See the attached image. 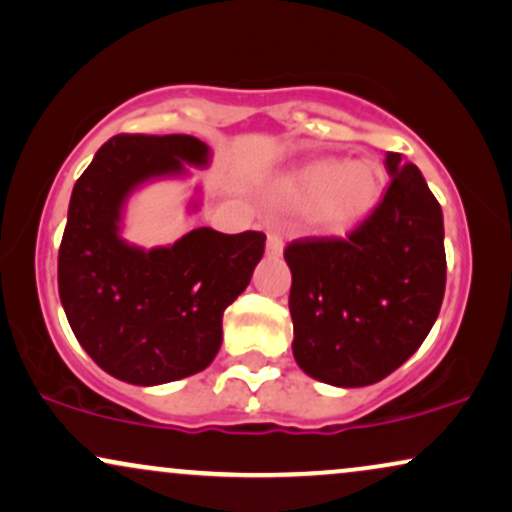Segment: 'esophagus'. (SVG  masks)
<instances>
[{
    "label": "esophagus",
    "mask_w": 512,
    "mask_h": 512,
    "mask_svg": "<svg viewBox=\"0 0 512 512\" xmlns=\"http://www.w3.org/2000/svg\"><path fill=\"white\" fill-rule=\"evenodd\" d=\"M267 252L269 255H281L283 252V238L278 231H271V234L267 236Z\"/></svg>",
    "instance_id": "1"
}]
</instances>
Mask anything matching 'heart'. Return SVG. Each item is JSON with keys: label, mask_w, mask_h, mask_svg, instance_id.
Listing matches in <instances>:
<instances>
[{"label": "heart", "mask_w": 512, "mask_h": 512, "mask_svg": "<svg viewBox=\"0 0 512 512\" xmlns=\"http://www.w3.org/2000/svg\"><path fill=\"white\" fill-rule=\"evenodd\" d=\"M385 191L383 167L373 160L321 158L283 174L276 196L290 208L312 210L323 231L345 234L378 208Z\"/></svg>", "instance_id": "1"}]
</instances>
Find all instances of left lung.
Wrapping results in <instances>:
<instances>
[{
  "label": "left lung",
  "instance_id": "8db88e82",
  "mask_svg": "<svg viewBox=\"0 0 512 512\" xmlns=\"http://www.w3.org/2000/svg\"><path fill=\"white\" fill-rule=\"evenodd\" d=\"M390 186L347 238H297L283 250L293 286V354L321 383L364 387L428 338L446 286L444 219L423 174L385 155Z\"/></svg>",
  "mask_w": 512,
  "mask_h": 512
}]
</instances>
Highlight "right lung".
Returning a JSON list of instances; mask_svg holds the SVG:
<instances>
[{"label": "right lung", "mask_w": 512, "mask_h": 512, "mask_svg": "<svg viewBox=\"0 0 512 512\" xmlns=\"http://www.w3.org/2000/svg\"><path fill=\"white\" fill-rule=\"evenodd\" d=\"M208 165L189 134H118L75 181L58 248V295L84 352L113 378L163 385L212 364L224 309L248 288L262 231L193 229L170 248L141 250L118 236L125 198L141 181Z\"/></svg>", "instance_id": "1"}]
</instances>
